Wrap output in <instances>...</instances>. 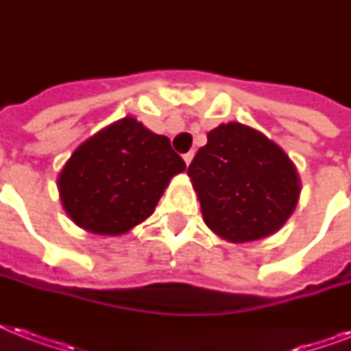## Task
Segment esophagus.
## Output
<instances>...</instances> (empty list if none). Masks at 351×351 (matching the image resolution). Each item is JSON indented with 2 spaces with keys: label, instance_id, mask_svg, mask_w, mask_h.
Returning <instances> with one entry per match:
<instances>
[{
  "label": "esophagus",
  "instance_id": "esophagus-1",
  "mask_svg": "<svg viewBox=\"0 0 351 351\" xmlns=\"http://www.w3.org/2000/svg\"><path fill=\"white\" fill-rule=\"evenodd\" d=\"M193 156H195V153H193V151H189V153H186V154H184V162H186V164L189 165V164H191Z\"/></svg>",
  "mask_w": 351,
  "mask_h": 351
}]
</instances>
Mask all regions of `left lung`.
<instances>
[{
  "label": "left lung",
  "mask_w": 351,
  "mask_h": 351,
  "mask_svg": "<svg viewBox=\"0 0 351 351\" xmlns=\"http://www.w3.org/2000/svg\"><path fill=\"white\" fill-rule=\"evenodd\" d=\"M187 175L206 226L230 242L277 233L299 202V173L288 154L239 121L208 132Z\"/></svg>",
  "instance_id": "left-lung-1"
}]
</instances>
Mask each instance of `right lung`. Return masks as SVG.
<instances>
[{"instance_id": "1", "label": "right lung", "mask_w": 351, "mask_h": 351, "mask_svg": "<svg viewBox=\"0 0 351 351\" xmlns=\"http://www.w3.org/2000/svg\"><path fill=\"white\" fill-rule=\"evenodd\" d=\"M186 162L167 136L125 117L85 140L58 176L63 209L96 234H123L151 217Z\"/></svg>"}]
</instances>
